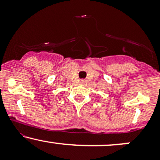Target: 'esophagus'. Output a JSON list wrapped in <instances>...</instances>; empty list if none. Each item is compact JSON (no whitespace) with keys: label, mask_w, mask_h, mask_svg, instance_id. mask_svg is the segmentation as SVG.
I'll return each mask as SVG.
<instances>
[{"label":"esophagus","mask_w":160,"mask_h":160,"mask_svg":"<svg viewBox=\"0 0 160 160\" xmlns=\"http://www.w3.org/2000/svg\"><path fill=\"white\" fill-rule=\"evenodd\" d=\"M80 82H81V83H84V82H86V81L84 80H80Z\"/></svg>","instance_id":"esophagus-1"}]
</instances>
